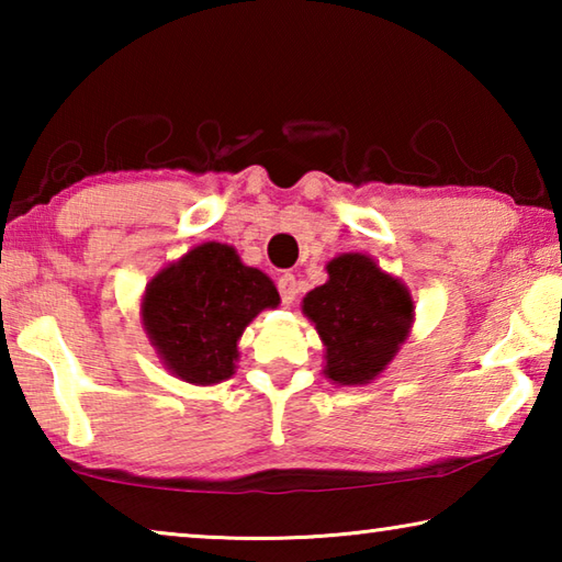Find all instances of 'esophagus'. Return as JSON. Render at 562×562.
Listing matches in <instances>:
<instances>
[{"mask_svg": "<svg viewBox=\"0 0 562 562\" xmlns=\"http://www.w3.org/2000/svg\"><path fill=\"white\" fill-rule=\"evenodd\" d=\"M297 278H294V274H290V272H284V274H280L278 278V292H280V300H282V304H292L294 302V297H297Z\"/></svg>", "mask_w": 562, "mask_h": 562, "instance_id": "34e87169", "label": "esophagus"}]
</instances>
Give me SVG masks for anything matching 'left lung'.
Wrapping results in <instances>:
<instances>
[{
	"mask_svg": "<svg viewBox=\"0 0 562 562\" xmlns=\"http://www.w3.org/2000/svg\"><path fill=\"white\" fill-rule=\"evenodd\" d=\"M329 280L312 290L302 312L327 347L325 374L335 384H367L392 361L414 319V302L398 280L367 255L327 265Z\"/></svg>",
	"mask_w": 562,
	"mask_h": 562,
	"instance_id": "8db88e82",
	"label": "left lung"
}]
</instances>
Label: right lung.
Masks as SVG:
<instances>
[{
    "label": "right lung",
    "mask_w": 562,
    "mask_h": 562,
    "mask_svg": "<svg viewBox=\"0 0 562 562\" xmlns=\"http://www.w3.org/2000/svg\"><path fill=\"white\" fill-rule=\"evenodd\" d=\"M280 294L231 245L205 243L148 284L144 325L160 359L188 384H217L235 372L237 339Z\"/></svg>",
    "instance_id": "1"
}]
</instances>
